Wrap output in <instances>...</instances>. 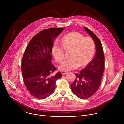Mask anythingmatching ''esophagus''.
I'll use <instances>...</instances> for the list:
<instances>
[{"label":"esophagus","instance_id":"1","mask_svg":"<svg viewBox=\"0 0 124 124\" xmlns=\"http://www.w3.org/2000/svg\"><path fill=\"white\" fill-rule=\"evenodd\" d=\"M67 73H68V72H66V71H62V72H61V74H62V75H65V74H66Z\"/></svg>","mask_w":124,"mask_h":124}]
</instances>
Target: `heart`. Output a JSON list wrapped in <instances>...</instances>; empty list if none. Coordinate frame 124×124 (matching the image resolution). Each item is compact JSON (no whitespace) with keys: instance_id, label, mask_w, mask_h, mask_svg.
<instances>
[{"instance_id":"1","label":"heart","mask_w":124,"mask_h":124,"mask_svg":"<svg viewBox=\"0 0 124 124\" xmlns=\"http://www.w3.org/2000/svg\"><path fill=\"white\" fill-rule=\"evenodd\" d=\"M61 42L65 50H71V51L70 58L64 61L59 67L61 70H75L79 66L87 65L91 60L95 52V44L91 37H85L80 33L72 32L65 35ZM63 47L58 42H54L52 46V54L58 63H61L65 59Z\"/></svg>"}]
</instances>
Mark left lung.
<instances>
[{
  "label": "left lung",
  "mask_w": 124,
  "mask_h": 124,
  "mask_svg": "<svg viewBox=\"0 0 124 124\" xmlns=\"http://www.w3.org/2000/svg\"><path fill=\"white\" fill-rule=\"evenodd\" d=\"M85 30L94 40L96 52L94 58L85 68L75 74L76 79L70 84L73 93L78 97L86 99L93 96L98 90L104 69V55L101 43L96 35L89 29Z\"/></svg>",
  "instance_id": "obj_1"
}]
</instances>
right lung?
<instances>
[{"label":"right lung","mask_w":124,"mask_h":124,"mask_svg":"<svg viewBox=\"0 0 124 124\" xmlns=\"http://www.w3.org/2000/svg\"><path fill=\"white\" fill-rule=\"evenodd\" d=\"M63 28H51L40 31L29 42L22 61V72L24 84L35 98L44 99L54 92L56 81L62 77L60 72L50 74L56 68L51 63L52 47L54 39Z\"/></svg>","instance_id":"right-lung-1"}]
</instances>
